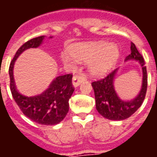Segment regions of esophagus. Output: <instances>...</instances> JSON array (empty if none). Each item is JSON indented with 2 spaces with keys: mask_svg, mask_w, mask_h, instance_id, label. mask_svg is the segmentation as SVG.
<instances>
[{
  "mask_svg": "<svg viewBox=\"0 0 157 157\" xmlns=\"http://www.w3.org/2000/svg\"><path fill=\"white\" fill-rule=\"evenodd\" d=\"M86 76L85 75L82 73H79L78 75H76L73 77V79H72V84L74 86V87H77L81 84L82 82L86 81Z\"/></svg>",
  "mask_w": 157,
  "mask_h": 157,
  "instance_id": "1",
  "label": "esophagus"
}]
</instances>
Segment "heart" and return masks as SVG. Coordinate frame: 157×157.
Returning a JSON list of instances; mask_svg holds the SVG:
<instances>
[{
    "label": "heart",
    "instance_id": "1",
    "mask_svg": "<svg viewBox=\"0 0 157 157\" xmlns=\"http://www.w3.org/2000/svg\"><path fill=\"white\" fill-rule=\"evenodd\" d=\"M69 56L63 54V61L90 62L89 69L92 74L102 75L110 70L117 61L120 52L117 45L105 42L78 44L68 49Z\"/></svg>",
    "mask_w": 157,
    "mask_h": 157
}]
</instances>
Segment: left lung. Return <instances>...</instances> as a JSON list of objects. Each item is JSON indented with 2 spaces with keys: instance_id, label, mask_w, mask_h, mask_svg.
Returning <instances> with one entry per match:
<instances>
[{
  "instance_id": "obj_1",
  "label": "left lung",
  "mask_w": 157,
  "mask_h": 157,
  "mask_svg": "<svg viewBox=\"0 0 157 157\" xmlns=\"http://www.w3.org/2000/svg\"><path fill=\"white\" fill-rule=\"evenodd\" d=\"M131 53L125 61L135 60L141 65L142 71V84L138 94L131 100H122L118 96L114 86V81L119 68H116L105 78L92 82L96 101V109L103 117L110 120H123L132 116L141 107L147 90V71L145 61L134 43L131 42Z\"/></svg>"
}]
</instances>
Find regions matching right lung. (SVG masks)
Wrapping results in <instances>:
<instances>
[{"label": "right lung", "instance_id": "1", "mask_svg": "<svg viewBox=\"0 0 157 157\" xmlns=\"http://www.w3.org/2000/svg\"><path fill=\"white\" fill-rule=\"evenodd\" d=\"M45 37V36H40L32 38L18 49L9 66L10 89L14 100L27 117L41 125H56L64 119L68 112L69 99L75 90L72 86V75L55 78L45 91L31 97L18 92L13 76L14 64L20 54L29 48H38Z\"/></svg>", "mask_w": 157, "mask_h": 157}]
</instances>
